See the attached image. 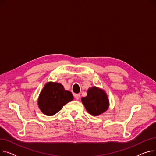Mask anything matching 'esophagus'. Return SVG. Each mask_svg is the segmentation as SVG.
<instances>
[{
    "label": "esophagus",
    "mask_w": 156,
    "mask_h": 156,
    "mask_svg": "<svg viewBox=\"0 0 156 156\" xmlns=\"http://www.w3.org/2000/svg\"><path fill=\"white\" fill-rule=\"evenodd\" d=\"M75 99H76V100H78V99H80V94H75Z\"/></svg>",
    "instance_id": "esophagus-1"
}]
</instances>
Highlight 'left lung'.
<instances>
[{
  "label": "left lung",
  "instance_id": "left-lung-1",
  "mask_svg": "<svg viewBox=\"0 0 156 156\" xmlns=\"http://www.w3.org/2000/svg\"><path fill=\"white\" fill-rule=\"evenodd\" d=\"M81 102L87 111L94 116H97L109 109V101L103 89L95 86L89 88L86 97L81 98Z\"/></svg>",
  "mask_w": 156,
  "mask_h": 156
}]
</instances>
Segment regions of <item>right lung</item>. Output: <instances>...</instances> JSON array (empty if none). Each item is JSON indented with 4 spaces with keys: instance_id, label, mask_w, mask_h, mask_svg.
I'll return each instance as SVG.
<instances>
[{
    "instance_id": "obj_1",
    "label": "right lung",
    "mask_w": 156,
    "mask_h": 156,
    "mask_svg": "<svg viewBox=\"0 0 156 156\" xmlns=\"http://www.w3.org/2000/svg\"><path fill=\"white\" fill-rule=\"evenodd\" d=\"M73 98L72 93L66 90L61 83L49 81L40 92L38 106L45 115L54 116L65 104L73 101Z\"/></svg>"
}]
</instances>
